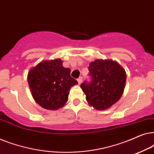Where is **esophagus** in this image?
Returning a JSON list of instances; mask_svg holds the SVG:
<instances>
[{"label": "esophagus", "instance_id": "34e87169", "mask_svg": "<svg viewBox=\"0 0 154 154\" xmlns=\"http://www.w3.org/2000/svg\"><path fill=\"white\" fill-rule=\"evenodd\" d=\"M77 81H78V83H79V84L80 85V84H81V83H82V81H83V77H79V79H77Z\"/></svg>", "mask_w": 154, "mask_h": 154}]
</instances>
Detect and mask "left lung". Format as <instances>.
I'll return each instance as SVG.
<instances>
[{"label":"left lung","instance_id":"left-lung-1","mask_svg":"<svg viewBox=\"0 0 154 154\" xmlns=\"http://www.w3.org/2000/svg\"><path fill=\"white\" fill-rule=\"evenodd\" d=\"M91 81H84L81 88L86 100L97 110H106L116 103L125 89V69L115 61L96 60L90 63Z\"/></svg>","mask_w":154,"mask_h":154}]
</instances>
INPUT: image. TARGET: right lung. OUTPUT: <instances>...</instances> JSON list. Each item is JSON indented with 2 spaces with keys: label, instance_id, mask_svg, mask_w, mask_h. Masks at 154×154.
I'll return each instance as SVG.
<instances>
[{
  "label": "right lung",
  "instance_id": "add662e5",
  "mask_svg": "<svg viewBox=\"0 0 154 154\" xmlns=\"http://www.w3.org/2000/svg\"><path fill=\"white\" fill-rule=\"evenodd\" d=\"M60 59L42 61L29 71L27 76L33 99L48 110H57L68 101L71 87L78 84L64 68Z\"/></svg>",
  "mask_w": 154,
  "mask_h": 154
}]
</instances>
